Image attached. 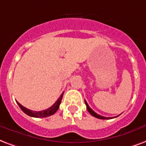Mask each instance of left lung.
I'll list each match as a JSON object with an SVG mask.
<instances>
[{"label":"left lung","instance_id":"obj_1","mask_svg":"<svg viewBox=\"0 0 146 146\" xmlns=\"http://www.w3.org/2000/svg\"><path fill=\"white\" fill-rule=\"evenodd\" d=\"M84 101H85V104H86V105H87V111H88L90 114H91L92 116H94V117H97V118H99V119H111V118H114V117H104V116H101V115H100V114H98L97 113H96V112L94 111L92 109L90 108L89 105H88V104L87 103V101H86V100H84Z\"/></svg>","mask_w":146,"mask_h":146}]
</instances>
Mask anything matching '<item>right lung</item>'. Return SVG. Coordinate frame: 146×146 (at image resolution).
<instances>
[{
  "instance_id": "obj_1",
  "label": "right lung",
  "mask_w": 146,
  "mask_h": 146,
  "mask_svg": "<svg viewBox=\"0 0 146 146\" xmlns=\"http://www.w3.org/2000/svg\"><path fill=\"white\" fill-rule=\"evenodd\" d=\"M62 96H63V93H62L61 96L59 97V98L58 100L55 102L52 106H51L50 108H48V109H46L44 111H32V110H29V109L26 108L21 105V104H19L17 101L18 106L20 107V108L22 110V111L24 113H25L26 114H28L29 116H31V117H48V116H51L52 114H54L57 111V110L59 109V104L61 103V100H62Z\"/></svg>"
}]
</instances>
